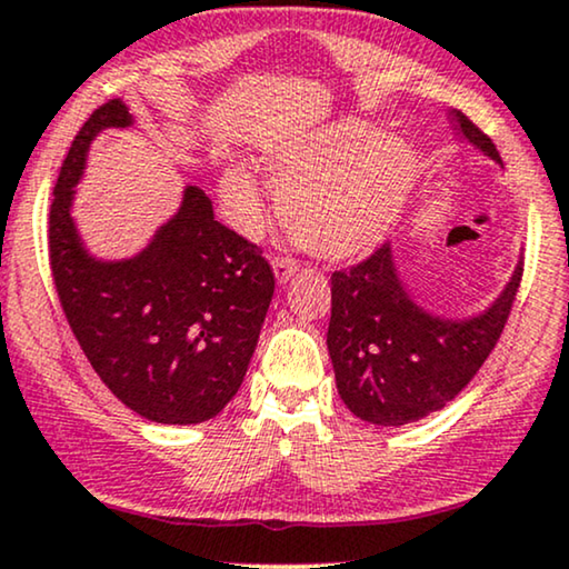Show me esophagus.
<instances>
[{"label":"esophagus","instance_id":"esophagus-1","mask_svg":"<svg viewBox=\"0 0 569 569\" xmlns=\"http://www.w3.org/2000/svg\"><path fill=\"white\" fill-rule=\"evenodd\" d=\"M297 270H299V262H293V260H272V272H276V280H278L280 286L289 283V280L297 276Z\"/></svg>","mask_w":569,"mask_h":569}]
</instances>
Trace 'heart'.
<instances>
[{
    "instance_id": "obj_1",
    "label": "heart",
    "mask_w": 569,
    "mask_h": 569,
    "mask_svg": "<svg viewBox=\"0 0 569 569\" xmlns=\"http://www.w3.org/2000/svg\"><path fill=\"white\" fill-rule=\"evenodd\" d=\"M260 163L278 189L283 223L325 260H348L380 244L398 226L416 181L413 148L382 138L380 127L359 119L272 142ZM218 200L239 233H260L268 208L252 171L229 166L218 181Z\"/></svg>"
}]
</instances>
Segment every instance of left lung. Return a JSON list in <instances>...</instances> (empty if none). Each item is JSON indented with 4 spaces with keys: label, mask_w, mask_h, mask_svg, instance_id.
<instances>
[{
    "label": "left lung",
    "mask_w": 569,
    "mask_h": 569,
    "mask_svg": "<svg viewBox=\"0 0 569 569\" xmlns=\"http://www.w3.org/2000/svg\"><path fill=\"white\" fill-rule=\"evenodd\" d=\"M448 121L460 142L502 166L495 142L463 113L450 109ZM520 276L522 260L487 307L452 317L419 305L400 278L392 244L332 272L328 351L348 411L375 427H403L448 406L499 340Z\"/></svg>",
    "instance_id": "8db88e82"
}]
</instances>
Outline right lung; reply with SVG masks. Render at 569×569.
<instances>
[{
    "label": "right lung",
    "mask_w": 569,
    "mask_h": 569,
    "mask_svg": "<svg viewBox=\"0 0 569 569\" xmlns=\"http://www.w3.org/2000/svg\"><path fill=\"white\" fill-rule=\"evenodd\" d=\"M130 127V106L113 98L72 140L49 216L51 272L106 388L148 421L202 423L244 382L276 280L260 249L218 223L194 184L140 252L119 260L90 252L72 216L78 184L98 134Z\"/></svg>",
    "instance_id": "right-lung-1"
}]
</instances>
